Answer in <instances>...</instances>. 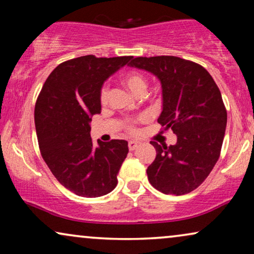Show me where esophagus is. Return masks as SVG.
Instances as JSON below:
<instances>
[{
	"label": "esophagus",
	"instance_id": "esophagus-1",
	"mask_svg": "<svg viewBox=\"0 0 254 254\" xmlns=\"http://www.w3.org/2000/svg\"><path fill=\"white\" fill-rule=\"evenodd\" d=\"M137 147H138V142H136V141H129V142H128V148H129L130 151L135 150V149H136Z\"/></svg>",
	"mask_w": 254,
	"mask_h": 254
}]
</instances>
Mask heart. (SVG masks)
Masks as SVG:
<instances>
[{
	"label": "heart",
	"instance_id": "1",
	"mask_svg": "<svg viewBox=\"0 0 254 254\" xmlns=\"http://www.w3.org/2000/svg\"><path fill=\"white\" fill-rule=\"evenodd\" d=\"M121 81H123L125 85H126V88L135 96H136L138 92L145 91V88H147V81H145L144 76L140 74V72L134 70L125 72L123 77H121ZM107 93H109L107 88L104 86L102 91H100V100H102V102H105L106 100Z\"/></svg>",
	"mask_w": 254,
	"mask_h": 254
}]
</instances>
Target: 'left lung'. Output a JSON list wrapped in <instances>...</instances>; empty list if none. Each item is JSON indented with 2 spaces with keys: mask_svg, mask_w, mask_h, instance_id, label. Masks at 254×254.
<instances>
[{
  "mask_svg": "<svg viewBox=\"0 0 254 254\" xmlns=\"http://www.w3.org/2000/svg\"><path fill=\"white\" fill-rule=\"evenodd\" d=\"M128 65L150 72L161 82L157 121L177 135L176 144L150 142L157 154L147 169L149 183L164 194L192 192L220 157L227 127L220 89L202 65L178 57L135 58Z\"/></svg>",
  "mask_w": 254,
  "mask_h": 254,
  "instance_id": "left-lung-1",
  "label": "left lung"
}]
</instances>
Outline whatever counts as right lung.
Wrapping results in <instances>:
<instances>
[{"mask_svg":"<svg viewBox=\"0 0 254 254\" xmlns=\"http://www.w3.org/2000/svg\"><path fill=\"white\" fill-rule=\"evenodd\" d=\"M131 57L85 55L59 64L41 89L34 123L45 163L58 182L76 195L98 197L112 192L128 154V142L92 143L91 118L102 110L104 82Z\"/></svg>","mask_w":254,"mask_h":254,"instance_id":"obj_1","label":"right lung"}]
</instances>
